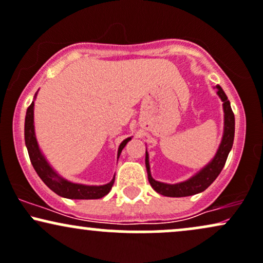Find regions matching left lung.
Segmentation results:
<instances>
[{"instance_id":"1","label":"left lung","mask_w":263,"mask_h":263,"mask_svg":"<svg viewBox=\"0 0 263 263\" xmlns=\"http://www.w3.org/2000/svg\"><path fill=\"white\" fill-rule=\"evenodd\" d=\"M217 89L218 97L223 101V111H224V129L222 141H220L219 147H218L217 153L212 158L211 162L202 167L200 172H197L191 178L178 183H165L157 181L153 179L151 174L149 165V154H148L147 148H145V167H147L148 181L151 186L158 194L167 196V197H186V196H192L196 194L203 192L211 183L218 178L222 169L226 165L227 158L229 156V152L232 151L234 134H235V118L230 106V101L224 93L220 85L214 87Z\"/></svg>"}]
</instances>
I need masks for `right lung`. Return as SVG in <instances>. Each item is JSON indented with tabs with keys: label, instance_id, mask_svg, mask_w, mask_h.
I'll list each match as a JSON object with an SVG mask.
<instances>
[{
	"label": "right lung",
	"instance_id": "add662e5",
	"mask_svg": "<svg viewBox=\"0 0 263 263\" xmlns=\"http://www.w3.org/2000/svg\"><path fill=\"white\" fill-rule=\"evenodd\" d=\"M36 94L34 96V100L31 101L30 106L28 107L27 115H25V122H24V140L25 145H27L28 154H29L30 162L33 164L34 169L39 178L43 180L44 183L52 190L55 194L65 198H71V200H97V198H101L106 196L111 190L114 181H115V176L110 182L105 183V185H83V183H76L72 181H68L59 173L56 172L53 167L50 165L47 162L45 156L41 152L39 144H37L36 136H35V127H34V101L36 99ZM132 137L126 138L123 140L119 145L118 149V159L121 154V152L125 145L127 144L128 141H131Z\"/></svg>",
	"mask_w": 263,
	"mask_h": 263
}]
</instances>
